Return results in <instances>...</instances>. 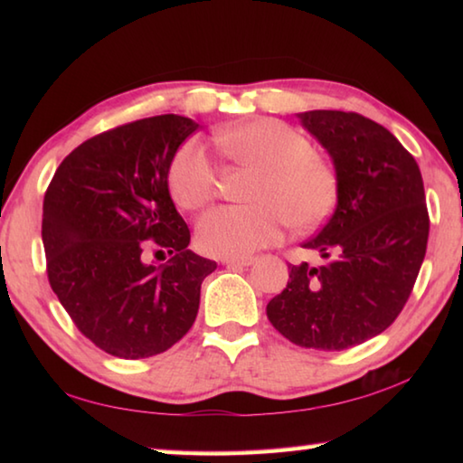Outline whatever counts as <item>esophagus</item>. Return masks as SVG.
<instances>
[{"mask_svg":"<svg viewBox=\"0 0 463 463\" xmlns=\"http://www.w3.org/2000/svg\"><path fill=\"white\" fill-rule=\"evenodd\" d=\"M253 261V257H226V260H222V265H226V268H249Z\"/></svg>","mask_w":463,"mask_h":463,"instance_id":"esophagus-1","label":"esophagus"}]
</instances>
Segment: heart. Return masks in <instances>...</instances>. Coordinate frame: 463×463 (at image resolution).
Segmentation results:
<instances>
[{
    "mask_svg": "<svg viewBox=\"0 0 463 463\" xmlns=\"http://www.w3.org/2000/svg\"><path fill=\"white\" fill-rule=\"evenodd\" d=\"M218 146L234 163L255 171L250 206H221L198 222V245L216 257H247L281 239L289 222L315 229L336 200L335 171L320 161L307 137L273 118H255L218 132ZM171 198L198 210L214 198L216 174L202 140L190 138L169 165Z\"/></svg>",
    "mask_w": 463,
    "mask_h": 463,
    "instance_id": "obj_1",
    "label": "heart"
}]
</instances>
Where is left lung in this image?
<instances>
[{"label":"left lung","instance_id":"obj_1","mask_svg":"<svg viewBox=\"0 0 463 463\" xmlns=\"http://www.w3.org/2000/svg\"><path fill=\"white\" fill-rule=\"evenodd\" d=\"M298 118L331 155L336 208L302 245L326 261L289 265L268 318L294 345L343 351L386 331L409 300L429 239L425 187L414 156L382 124L339 109Z\"/></svg>","mask_w":463,"mask_h":463}]
</instances>
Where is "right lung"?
Here are the masks:
<instances>
[{
	"label": "right lung",
	"instance_id": "obj_1",
	"mask_svg": "<svg viewBox=\"0 0 463 463\" xmlns=\"http://www.w3.org/2000/svg\"><path fill=\"white\" fill-rule=\"evenodd\" d=\"M200 124L153 116L85 140L54 174L43 206L52 292L75 326L106 354L143 359L190 331L200 288L216 261L192 253L190 229L167 174ZM169 254L156 266L147 253Z\"/></svg>",
	"mask_w": 463,
	"mask_h": 463
}]
</instances>
